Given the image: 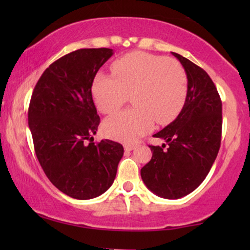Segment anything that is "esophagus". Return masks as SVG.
<instances>
[{"label": "esophagus", "mask_w": 250, "mask_h": 250, "mask_svg": "<svg viewBox=\"0 0 250 250\" xmlns=\"http://www.w3.org/2000/svg\"><path fill=\"white\" fill-rule=\"evenodd\" d=\"M124 148H125L126 151H132L133 149L136 148V146L135 145H125Z\"/></svg>", "instance_id": "obj_1"}]
</instances>
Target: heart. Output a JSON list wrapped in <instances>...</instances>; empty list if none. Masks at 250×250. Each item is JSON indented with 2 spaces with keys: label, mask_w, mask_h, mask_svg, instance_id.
<instances>
[{
  "label": "heart",
  "mask_w": 250,
  "mask_h": 250,
  "mask_svg": "<svg viewBox=\"0 0 250 250\" xmlns=\"http://www.w3.org/2000/svg\"><path fill=\"white\" fill-rule=\"evenodd\" d=\"M111 75L98 73L92 84L95 104L104 114L121 109L128 95L134 108L107 118L104 131L109 138L132 142L158 124H168L183 108L188 77L176 60L135 51L114 61Z\"/></svg>",
  "instance_id": "heart-1"
}]
</instances>
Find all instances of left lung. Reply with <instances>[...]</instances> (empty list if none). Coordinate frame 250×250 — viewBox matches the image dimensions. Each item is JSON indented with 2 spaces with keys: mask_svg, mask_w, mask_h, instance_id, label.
Listing matches in <instances>:
<instances>
[{
  "mask_svg": "<svg viewBox=\"0 0 250 250\" xmlns=\"http://www.w3.org/2000/svg\"><path fill=\"white\" fill-rule=\"evenodd\" d=\"M172 54L187 73V99L175 121L153 135L168 148L149 146L151 160L141 168L146 188L165 199H179L200 186L216 159L222 135V101L211 78L189 59Z\"/></svg>",
  "mask_w": 250,
  "mask_h": 250,
  "instance_id": "obj_1",
  "label": "left lung"
}]
</instances>
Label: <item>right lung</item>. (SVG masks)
Masks as SVG:
<instances>
[{
  "label": "right lung",
  "instance_id": "right-lung-1",
  "mask_svg": "<svg viewBox=\"0 0 250 250\" xmlns=\"http://www.w3.org/2000/svg\"><path fill=\"white\" fill-rule=\"evenodd\" d=\"M112 49H81L46 68L30 99L28 126L36 157L54 187L75 199L104 193L124 155L121 143H94L100 117L92 84Z\"/></svg>",
  "mask_w": 250,
  "mask_h": 250
}]
</instances>
